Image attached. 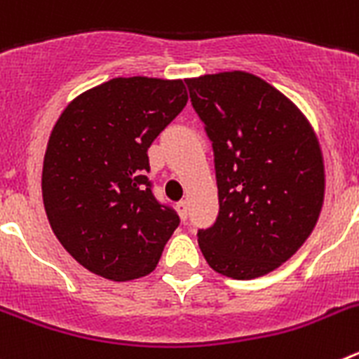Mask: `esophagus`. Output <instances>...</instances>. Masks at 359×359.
I'll list each match as a JSON object with an SVG mask.
<instances>
[{
	"label": "esophagus",
	"instance_id": "obj_1",
	"mask_svg": "<svg viewBox=\"0 0 359 359\" xmlns=\"http://www.w3.org/2000/svg\"><path fill=\"white\" fill-rule=\"evenodd\" d=\"M176 208H177V214H180V217H182L183 221H185L187 215H189V203H187V201H180L176 205Z\"/></svg>",
	"mask_w": 359,
	"mask_h": 359
}]
</instances>
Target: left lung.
<instances>
[{"label":"left lung","mask_w":359,"mask_h":359,"mask_svg":"<svg viewBox=\"0 0 359 359\" xmlns=\"http://www.w3.org/2000/svg\"><path fill=\"white\" fill-rule=\"evenodd\" d=\"M187 86L214 147L219 196L199 248L224 277H262L291 259L318 221L325 169L316 133L286 95L248 72Z\"/></svg>","instance_id":"left-lung-1"}]
</instances>
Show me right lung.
Instances as JSON below:
<instances>
[{"label":"right lung","mask_w":359,"mask_h":359,"mask_svg":"<svg viewBox=\"0 0 359 359\" xmlns=\"http://www.w3.org/2000/svg\"><path fill=\"white\" fill-rule=\"evenodd\" d=\"M182 79L118 77L75 97L50 135L43 201L66 252L115 282L156 268L180 224L154 199L147 149L185 107Z\"/></svg>","instance_id":"right-lung-1"}]
</instances>
